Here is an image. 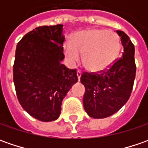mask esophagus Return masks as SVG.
Wrapping results in <instances>:
<instances>
[{"instance_id": "1", "label": "esophagus", "mask_w": 148, "mask_h": 148, "mask_svg": "<svg viewBox=\"0 0 148 148\" xmlns=\"http://www.w3.org/2000/svg\"><path fill=\"white\" fill-rule=\"evenodd\" d=\"M77 78H78V81H80V79H81V76H82V71H81V70H77Z\"/></svg>"}]
</instances>
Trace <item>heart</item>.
<instances>
[{
    "label": "heart",
    "instance_id": "1",
    "mask_svg": "<svg viewBox=\"0 0 148 148\" xmlns=\"http://www.w3.org/2000/svg\"><path fill=\"white\" fill-rule=\"evenodd\" d=\"M120 47V37L114 31L90 29L75 33L64 49L70 60L77 61L79 54H83L84 66L89 71H100L114 62Z\"/></svg>",
    "mask_w": 148,
    "mask_h": 148
}]
</instances>
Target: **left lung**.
<instances>
[{
    "instance_id": "1",
    "label": "left lung",
    "mask_w": 148,
    "mask_h": 148,
    "mask_svg": "<svg viewBox=\"0 0 148 148\" xmlns=\"http://www.w3.org/2000/svg\"><path fill=\"white\" fill-rule=\"evenodd\" d=\"M123 46L121 58L104 71H84L81 82L86 89L83 105L88 115L103 119L114 114L128 101L136 75L134 46L124 33L116 30Z\"/></svg>"
}]
</instances>
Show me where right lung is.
<instances>
[{"label":"right lung","instance_id":"right-lung-1","mask_svg":"<svg viewBox=\"0 0 148 148\" xmlns=\"http://www.w3.org/2000/svg\"><path fill=\"white\" fill-rule=\"evenodd\" d=\"M62 25L39 26L26 34L16 46L13 79L20 105L43 122L56 120L63 98L77 82V69L64 58Z\"/></svg>","mask_w":148,"mask_h":148}]
</instances>
